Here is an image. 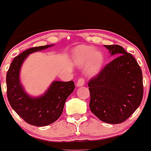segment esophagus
Here are the masks:
<instances>
[{"mask_svg":"<svg viewBox=\"0 0 151 151\" xmlns=\"http://www.w3.org/2000/svg\"><path fill=\"white\" fill-rule=\"evenodd\" d=\"M84 81H85V80H84V78H79L77 80V86H82L84 84Z\"/></svg>","mask_w":151,"mask_h":151,"instance_id":"1","label":"esophagus"}]
</instances>
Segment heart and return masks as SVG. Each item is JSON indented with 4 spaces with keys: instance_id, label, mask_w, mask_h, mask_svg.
Here are the masks:
<instances>
[{
    "instance_id": "obj_1",
    "label": "heart",
    "mask_w": 151,
    "mask_h": 151,
    "mask_svg": "<svg viewBox=\"0 0 151 151\" xmlns=\"http://www.w3.org/2000/svg\"><path fill=\"white\" fill-rule=\"evenodd\" d=\"M72 56L77 65H85L88 63V72L91 74L99 72L103 62L101 52L89 46L81 45L76 47L73 50Z\"/></svg>"
}]
</instances>
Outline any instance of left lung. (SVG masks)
Wrapping results in <instances>:
<instances>
[{"label":"left lung","instance_id":"left-lung-1","mask_svg":"<svg viewBox=\"0 0 151 151\" xmlns=\"http://www.w3.org/2000/svg\"><path fill=\"white\" fill-rule=\"evenodd\" d=\"M116 57L88 82L91 112L105 123L117 124L127 120L141 104L143 74L131 54L120 45H105Z\"/></svg>","mask_w":151,"mask_h":151}]
</instances>
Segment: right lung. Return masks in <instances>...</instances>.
I'll use <instances>...</instances> for the list:
<instances>
[{
	"instance_id": "right-lung-1",
	"label": "right lung",
	"mask_w": 151,
	"mask_h": 151,
	"mask_svg": "<svg viewBox=\"0 0 151 151\" xmlns=\"http://www.w3.org/2000/svg\"><path fill=\"white\" fill-rule=\"evenodd\" d=\"M52 45L35 47L15 57L6 74L7 97L10 106L25 122L35 126L52 124L60 117L66 99L75 89L73 81H54L44 95L32 98L27 94L19 79L21 65L29 54Z\"/></svg>"
}]
</instances>
